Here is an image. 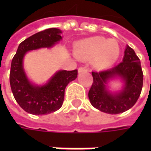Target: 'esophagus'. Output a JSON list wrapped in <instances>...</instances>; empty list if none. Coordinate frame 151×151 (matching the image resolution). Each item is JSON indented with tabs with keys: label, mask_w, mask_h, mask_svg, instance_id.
Instances as JSON below:
<instances>
[{
	"label": "esophagus",
	"mask_w": 151,
	"mask_h": 151,
	"mask_svg": "<svg viewBox=\"0 0 151 151\" xmlns=\"http://www.w3.org/2000/svg\"><path fill=\"white\" fill-rule=\"evenodd\" d=\"M86 71H87V69H86V68H85V67H80V68L78 69L79 73L86 72Z\"/></svg>",
	"instance_id": "34e87169"
}]
</instances>
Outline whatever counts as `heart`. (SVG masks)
Segmentation results:
<instances>
[{
	"mask_svg": "<svg viewBox=\"0 0 151 151\" xmlns=\"http://www.w3.org/2000/svg\"><path fill=\"white\" fill-rule=\"evenodd\" d=\"M74 52L80 60H91L96 68L103 69L110 66L118 60L120 50L115 39L92 37L80 41L75 46Z\"/></svg>",
	"mask_w": 151,
	"mask_h": 151,
	"instance_id": "b5f03b06",
	"label": "heart"
}]
</instances>
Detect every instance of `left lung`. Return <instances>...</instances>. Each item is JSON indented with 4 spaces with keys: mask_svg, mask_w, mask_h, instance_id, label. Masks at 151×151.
<instances>
[{
    "mask_svg": "<svg viewBox=\"0 0 151 151\" xmlns=\"http://www.w3.org/2000/svg\"><path fill=\"white\" fill-rule=\"evenodd\" d=\"M91 74L93 82L88 96L91 105L103 113H124L133 107L140 96L144 76L142 68L139 57L129 46H127L123 61L119 65ZM116 76L124 78L125 85L124 90L114 95L106 89V85L109 78Z\"/></svg>",
    "mask_w": 151,
    "mask_h": 151,
    "instance_id": "1",
    "label": "left lung"
}]
</instances>
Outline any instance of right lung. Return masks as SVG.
<instances>
[{
	"instance_id": "obj_1",
	"label": "right lung",
	"mask_w": 151,
	"mask_h": 151,
	"mask_svg": "<svg viewBox=\"0 0 151 151\" xmlns=\"http://www.w3.org/2000/svg\"><path fill=\"white\" fill-rule=\"evenodd\" d=\"M58 28H48L22 41L14 55L10 71V85L15 100L27 113L44 115L60 109L65 98V90L69 82L77 77V70H60L49 83L35 86L27 78L22 68L25 53L39 48H50L62 37Z\"/></svg>"
}]
</instances>
